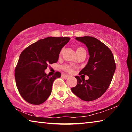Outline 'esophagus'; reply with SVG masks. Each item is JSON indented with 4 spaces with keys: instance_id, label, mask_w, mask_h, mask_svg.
<instances>
[{
    "instance_id": "1",
    "label": "esophagus",
    "mask_w": 132,
    "mask_h": 132,
    "mask_svg": "<svg viewBox=\"0 0 132 132\" xmlns=\"http://www.w3.org/2000/svg\"><path fill=\"white\" fill-rule=\"evenodd\" d=\"M62 76L63 77V78H64V79H68V77H70V76L67 75H65V74H63V75H62Z\"/></svg>"
}]
</instances>
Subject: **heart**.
<instances>
[{
    "label": "heart",
    "mask_w": 132,
    "mask_h": 132,
    "mask_svg": "<svg viewBox=\"0 0 132 132\" xmlns=\"http://www.w3.org/2000/svg\"><path fill=\"white\" fill-rule=\"evenodd\" d=\"M84 50V49L82 47H77L76 48V53H78L81 52V51ZM63 50L62 49V50L61 51V52L59 53V55H61L62 54V52H63ZM62 69H63V70L66 71V72H68V73H73V71H74L75 70V67L73 66L72 65H70V64H65V65L63 66L62 67Z\"/></svg>",
    "instance_id": "b5f03b06"
}]
</instances>
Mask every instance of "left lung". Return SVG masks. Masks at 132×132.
<instances>
[{
  "label": "left lung",
  "mask_w": 132,
  "mask_h": 132,
  "mask_svg": "<svg viewBox=\"0 0 132 132\" xmlns=\"http://www.w3.org/2000/svg\"><path fill=\"white\" fill-rule=\"evenodd\" d=\"M76 39L88 48L90 57L79 75L88 76L89 79L76 76L77 84L71 90L80 99L91 101L100 98L108 88L116 69L114 57L108 46L95 38L84 36Z\"/></svg>",
  "instance_id": "obj_1"
}]
</instances>
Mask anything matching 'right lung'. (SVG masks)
Listing matches in <instances>:
<instances>
[{
    "label": "right lung",
    "instance_id": "right-lung-1",
    "mask_svg": "<svg viewBox=\"0 0 132 132\" xmlns=\"http://www.w3.org/2000/svg\"><path fill=\"white\" fill-rule=\"evenodd\" d=\"M69 37H47L30 45L20 55L15 69V79L20 94L33 105L41 104L50 97L53 82L61 76L56 71L52 76L45 73L49 64L56 63L62 48Z\"/></svg>",
    "mask_w": 132,
    "mask_h": 132
}]
</instances>
